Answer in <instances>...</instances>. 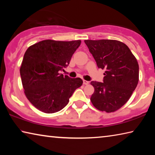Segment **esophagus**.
<instances>
[{"label": "esophagus", "instance_id": "34e87169", "mask_svg": "<svg viewBox=\"0 0 155 155\" xmlns=\"http://www.w3.org/2000/svg\"><path fill=\"white\" fill-rule=\"evenodd\" d=\"M88 83H89V81H85V80H83V84H84V85H87Z\"/></svg>", "mask_w": 155, "mask_h": 155}]
</instances>
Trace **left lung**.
I'll list each match as a JSON object with an SVG mask.
<instances>
[{"mask_svg":"<svg viewBox=\"0 0 155 155\" xmlns=\"http://www.w3.org/2000/svg\"><path fill=\"white\" fill-rule=\"evenodd\" d=\"M98 68L104 69L103 83L91 81V101L97 109L111 113L127 103L139 81L137 59L125 44L117 40H85Z\"/></svg>","mask_w":155,"mask_h":155,"instance_id":"left-lung-1","label":"left lung"}]
</instances>
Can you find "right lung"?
<instances>
[{
    "label": "right lung",
    "mask_w": 155,
    "mask_h": 155,
    "mask_svg": "<svg viewBox=\"0 0 155 155\" xmlns=\"http://www.w3.org/2000/svg\"><path fill=\"white\" fill-rule=\"evenodd\" d=\"M81 40L70 41L46 40L28 47L20 72L28 101L46 114L60 111L67 105L83 80L59 74L70 64Z\"/></svg>",
    "instance_id": "right-lung-1"
}]
</instances>
